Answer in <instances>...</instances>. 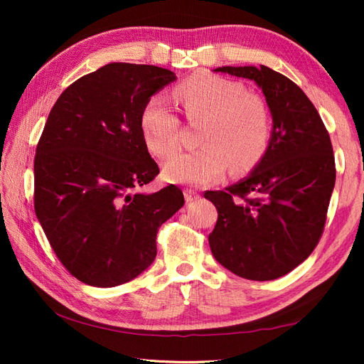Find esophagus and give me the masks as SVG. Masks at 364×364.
<instances>
[{"label": "esophagus", "mask_w": 364, "mask_h": 364, "mask_svg": "<svg viewBox=\"0 0 364 364\" xmlns=\"http://www.w3.org/2000/svg\"><path fill=\"white\" fill-rule=\"evenodd\" d=\"M199 193L197 191H194V190H191V188H186L185 190V200L188 202V203H191V202H196L197 199H199Z\"/></svg>", "instance_id": "obj_1"}]
</instances>
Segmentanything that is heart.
<instances>
[{"label":"heart","instance_id":"1","mask_svg":"<svg viewBox=\"0 0 364 364\" xmlns=\"http://www.w3.org/2000/svg\"><path fill=\"white\" fill-rule=\"evenodd\" d=\"M174 98L190 121L203 119L200 149L183 151L164 164L171 182L206 185L222 178L228 165L243 171L266 153L272 135V117L264 98L247 92L240 82L222 75L197 73L181 82ZM139 127L146 146L159 158L179 149L181 121L161 97H151L141 111Z\"/></svg>","mask_w":364,"mask_h":364}]
</instances>
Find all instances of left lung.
I'll return each instance as SVG.
<instances>
[{
	"label": "left lung",
	"mask_w": 364,
	"mask_h": 364,
	"mask_svg": "<svg viewBox=\"0 0 364 364\" xmlns=\"http://www.w3.org/2000/svg\"><path fill=\"white\" fill-rule=\"evenodd\" d=\"M255 82L270 109L269 147L246 179L206 191L218 218L214 258L237 277L272 281L299 266L322 237L336 183L333 144L305 92L269 67H222Z\"/></svg>",
	"instance_id": "8db88e82"
}]
</instances>
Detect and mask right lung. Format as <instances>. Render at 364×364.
<instances>
[{
  "instance_id": "add662e5",
  "label": "right lung",
  "mask_w": 364,
  "mask_h": 364,
  "mask_svg": "<svg viewBox=\"0 0 364 364\" xmlns=\"http://www.w3.org/2000/svg\"><path fill=\"white\" fill-rule=\"evenodd\" d=\"M174 80L153 65L107 63L70 85L50 111L35 156V213L63 267L92 287L144 272L159 226L185 203L173 183L138 191L159 173L141 111Z\"/></svg>"
}]
</instances>
